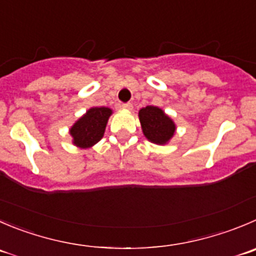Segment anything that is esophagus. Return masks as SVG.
Instances as JSON below:
<instances>
[{
	"instance_id": "esophagus-1",
	"label": "esophagus",
	"mask_w": 256,
	"mask_h": 256,
	"mask_svg": "<svg viewBox=\"0 0 256 256\" xmlns=\"http://www.w3.org/2000/svg\"><path fill=\"white\" fill-rule=\"evenodd\" d=\"M122 109H124V110H132L133 106H132V104H130V103L122 104Z\"/></svg>"
}]
</instances>
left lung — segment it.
Instances as JSON below:
<instances>
[{
	"label": "left lung",
	"instance_id": "8db88e82",
	"mask_svg": "<svg viewBox=\"0 0 256 256\" xmlns=\"http://www.w3.org/2000/svg\"><path fill=\"white\" fill-rule=\"evenodd\" d=\"M140 126L144 137L150 142L158 146H164L172 140L176 133V124L171 116H167L163 109L148 106L138 113Z\"/></svg>",
	"mask_w": 256,
	"mask_h": 256
}]
</instances>
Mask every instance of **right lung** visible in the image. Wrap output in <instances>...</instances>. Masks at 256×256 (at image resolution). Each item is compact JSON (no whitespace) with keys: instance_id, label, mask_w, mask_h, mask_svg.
Instances as JSON below:
<instances>
[{"instance_id":"add662e5","label":"right lung","mask_w":256,"mask_h":256,"mask_svg":"<svg viewBox=\"0 0 256 256\" xmlns=\"http://www.w3.org/2000/svg\"><path fill=\"white\" fill-rule=\"evenodd\" d=\"M113 110L106 106H93L88 109L69 130L72 144L79 148H90L103 138L106 123Z\"/></svg>"}]
</instances>
